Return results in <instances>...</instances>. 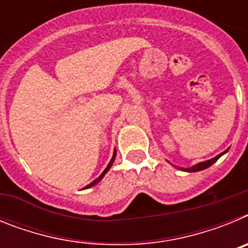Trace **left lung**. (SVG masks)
<instances>
[{
  "label": "left lung",
  "mask_w": 248,
  "mask_h": 248,
  "mask_svg": "<svg viewBox=\"0 0 248 248\" xmlns=\"http://www.w3.org/2000/svg\"><path fill=\"white\" fill-rule=\"evenodd\" d=\"M229 150V149H227ZM227 150H225L223 153H221V154H218L217 156L212 157V159L210 160H206V161H202V163H199L196 164V165L191 166V168H187V169H184V168H180L181 170H184V171H187V172H196V171H201V170H205V169H207L209 166H211L212 164H215L216 161H217L218 159H220L221 156H222L225 153H227Z\"/></svg>",
  "instance_id": "obj_1"
}]
</instances>
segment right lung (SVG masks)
Here are the masks:
<instances>
[{"mask_svg": "<svg viewBox=\"0 0 248 248\" xmlns=\"http://www.w3.org/2000/svg\"><path fill=\"white\" fill-rule=\"evenodd\" d=\"M115 156H117V151L114 150V154H113V157H111V160H110V161H109L108 166H107V168H105V170H104V171H103V172H102V175H100V176H99V177H98V179H95V180H94V181H93V183H91V184H89V185H87V186H85V187H83V189H89V187H92V186H94V185H97V184H98V183H99V181H100V180H102L103 177H104V175H105V174H107V172H108V170H109V169H110V168H111V165H113V163H114V160H115Z\"/></svg>", "mask_w": 248, "mask_h": 248, "instance_id": "obj_1", "label": "right lung"}]
</instances>
